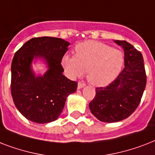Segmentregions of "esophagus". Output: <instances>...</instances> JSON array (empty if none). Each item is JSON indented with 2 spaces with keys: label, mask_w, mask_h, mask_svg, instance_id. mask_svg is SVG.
Listing matches in <instances>:
<instances>
[{
  "label": "esophagus",
  "mask_w": 155,
  "mask_h": 155,
  "mask_svg": "<svg viewBox=\"0 0 155 155\" xmlns=\"http://www.w3.org/2000/svg\"><path fill=\"white\" fill-rule=\"evenodd\" d=\"M85 86V84L84 82H79L78 83V89L83 88Z\"/></svg>",
  "instance_id": "34e87169"
}]
</instances>
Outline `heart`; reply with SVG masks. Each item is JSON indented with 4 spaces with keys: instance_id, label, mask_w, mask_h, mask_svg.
<instances>
[{
    "instance_id": "b5f03b06",
    "label": "heart",
    "mask_w": 155,
    "mask_h": 155,
    "mask_svg": "<svg viewBox=\"0 0 155 155\" xmlns=\"http://www.w3.org/2000/svg\"><path fill=\"white\" fill-rule=\"evenodd\" d=\"M124 55L120 50L96 41L80 43L75 56L66 54L62 65L71 78L82 77L87 72V80L96 87H106L120 74Z\"/></svg>"
}]
</instances>
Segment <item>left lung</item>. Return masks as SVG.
<instances>
[{"instance_id":"left-lung-1","label":"left lung","mask_w":155,"mask_h":155,"mask_svg":"<svg viewBox=\"0 0 155 155\" xmlns=\"http://www.w3.org/2000/svg\"><path fill=\"white\" fill-rule=\"evenodd\" d=\"M125 54V68L113 82L105 87H97L89 103L91 113L103 122H117L129 117L142 99L147 75L142 53L126 41L116 40Z\"/></svg>"}]
</instances>
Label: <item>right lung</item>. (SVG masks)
<instances>
[{
	"label": "right lung",
	"instance_id": "obj_1",
	"mask_svg": "<svg viewBox=\"0 0 155 155\" xmlns=\"http://www.w3.org/2000/svg\"><path fill=\"white\" fill-rule=\"evenodd\" d=\"M70 43L59 38H34L14 54L11 65V94L18 111L29 120L45 124L58 119L67 97L77 83L63 75L61 61ZM42 58L48 69L43 76L32 70L34 59Z\"/></svg>",
	"mask_w": 155,
	"mask_h": 155
}]
</instances>
